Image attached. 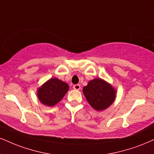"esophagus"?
Wrapping results in <instances>:
<instances>
[{
    "label": "esophagus",
    "mask_w": 154,
    "mask_h": 154,
    "mask_svg": "<svg viewBox=\"0 0 154 154\" xmlns=\"http://www.w3.org/2000/svg\"><path fill=\"white\" fill-rule=\"evenodd\" d=\"M80 88H81V86L79 84L74 85L73 86V89H75V90H79Z\"/></svg>",
    "instance_id": "esophagus-1"
}]
</instances>
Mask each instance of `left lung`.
Returning a JSON list of instances; mask_svg holds the SVG:
<instances>
[{
  "label": "left lung",
  "instance_id": "1",
  "mask_svg": "<svg viewBox=\"0 0 154 154\" xmlns=\"http://www.w3.org/2000/svg\"><path fill=\"white\" fill-rule=\"evenodd\" d=\"M116 89L103 79H94L83 88V93L87 101L94 110L103 111L114 102Z\"/></svg>",
  "mask_w": 154,
  "mask_h": 154
}]
</instances>
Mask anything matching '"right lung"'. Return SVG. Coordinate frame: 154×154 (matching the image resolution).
Wrapping results in <instances>:
<instances>
[{
  "mask_svg": "<svg viewBox=\"0 0 154 154\" xmlns=\"http://www.w3.org/2000/svg\"><path fill=\"white\" fill-rule=\"evenodd\" d=\"M68 89V83L57 78H51L38 88V99L43 105L54 106L62 100Z\"/></svg>",
  "mask_w": 154,
  "mask_h": 154,
  "instance_id": "obj_1",
  "label": "right lung"
}]
</instances>
